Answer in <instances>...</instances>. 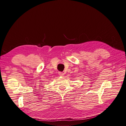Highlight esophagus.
<instances>
[{
	"label": "esophagus",
	"mask_w": 126,
	"mask_h": 126,
	"mask_svg": "<svg viewBox=\"0 0 126 126\" xmlns=\"http://www.w3.org/2000/svg\"><path fill=\"white\" fill-rule=\"evenodd\" d=\"M58 73H59V75L60 76H64V73H63V72H59Z\"/></svg>",
	"instance_id": "obj_1"
}]
</instances>
